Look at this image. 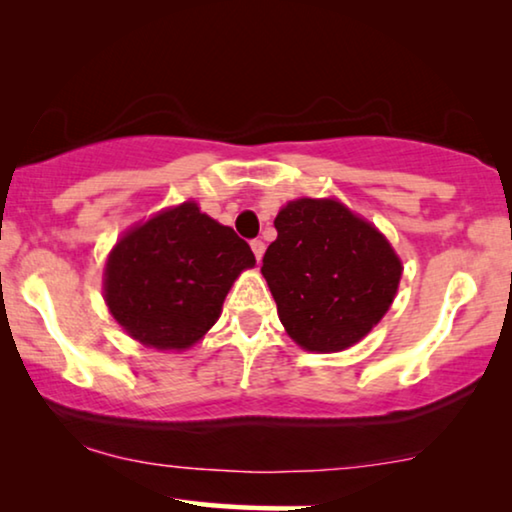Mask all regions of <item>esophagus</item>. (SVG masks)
<instances>
[{
  "label": "esophagus",
  "mask_w": 512,
  "mask_h": 512,
  "mask_svg": "<svg viewBox=\"0 0 512 512\" xmlns=\"http://www.w3.org/2000/svg\"><path fill=\"white\" fill-rule=\"evenodd\" d=\"M251 251H254L256 261L261 263V258H263V254H265V244H263L261 240H254V242H251Z\"/></svg>",
  "instance_id": "obj_1"
}]
</instances>
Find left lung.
I'll use <instances>...</instances> for the list:
<instances>
[{
  "label": "left lung",
  "mask_w": 512,
  "mask_h": 512,
  "mask_svg": "<svg viewBox=\"0 0 512 512\" xmlns=\"http://www.w3.org/2000/svg\"><path fill=\"white\" fill-rule=\"evenodd\" d=\"M275 228L261 272L284 331L305 352L354 347L394 303L401 256L375 223L338 198L289 200Z\"/></svg>",
  "instance_id": "obj_1"
}]
</instances>
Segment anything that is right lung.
<instances>
[{"label":"right lung","instance_id":"add662e5","mask_svg":"<svg viewBox=\"0 0 512 512\" xmlns=\"http://www.w3.org/2000/svg\"><path fill=\"white\" fill-rule=\"evenodd\" d=\"M254 265L233 228L186 200L118 237L104 263L102 296L139 345L186 352L219 321L230 286Z\"/></svg>","mask_w":512,"mask_h":512}]
</instances>
